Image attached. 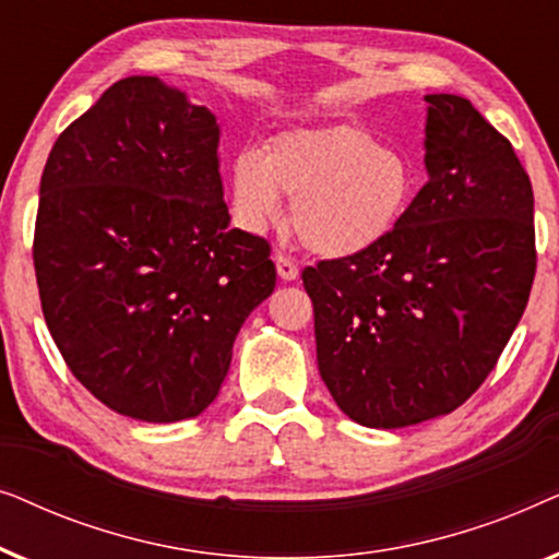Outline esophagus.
Segmentation results:
<instances>
[{
    "instance_id": "esophagus-1",
    "label": "esophagus",
    "mask_w": 559,
    "mask_h": 559,
    "mask_svg": "<svg viewBox=\"0 0 559 559\" xmlns=\"http://www.w3.org/2000/svg\"><path fill=\"white\" fill-rule=\"evenodd\" d=\"M274 264H277V274L282 280H297V274H300V270H297L295 259H289L287 254H277L274 257Z\"/></svg>"
}]
</instances>
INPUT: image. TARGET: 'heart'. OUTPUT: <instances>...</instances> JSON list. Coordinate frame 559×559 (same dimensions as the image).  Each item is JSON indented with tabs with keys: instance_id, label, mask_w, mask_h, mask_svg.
I'll use <instances>...</instances> for the list:
<instances>
[{
	"instance_id": "heart-1",
	"label": "heart",
	"mask_w": 559,
	"mask_h": 559,
	"mask_svg": "<svg viewBox=\"0 0 559 559\" xmlns=\"http://www.w3.org/2000/svg\"><path fill=\"white\" fill-rule=\"evenodd\" d=\"M228 188L247 231L277 226L285 195L297 239L320 257L346 259L394 234L415 198V173L369 129L338 124L280 134L266 152L239 150Z\"/></svg>"
}]
</instances>
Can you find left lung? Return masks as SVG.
Segmentation results:
<instances>
[{"label":"left lung","instance_id":"obj_1","mask_svg":"<svg viewBox=\"0 0 559 559\" xmlns=\"http://www.w3.org/2000/svg\"><path fill=\"white\" fill-rule=\"evenodd\" d=\"M425 102L427 182L402 224L302 270L320 377L350 419L381 430L448 415L484 384L537 272L532 182L511 142L468 98Z\"/></svg>","mask_w":559,"mask_h":559}]
</instances>
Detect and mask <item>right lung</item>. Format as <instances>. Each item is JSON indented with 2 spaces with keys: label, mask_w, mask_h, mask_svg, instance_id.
<instances>
[{
  "label": "right lung",
  "mask_w": 559,
  "mask_h": 559,
  "mask_svg": "<svg viewBox=\"0 0 559 559\" xmlns=\"http://www.w3.org/2000/svg\"><path fill=\"white\" fill-rule=\"evenodd\" d=\"M221 127L152 75H129L63 129L40 180L33 262L73 377L142 423L201 415L236 333L272 295L262 236L231 228Z\"/></svg>",
  "instance_id": "obj_1"
}]
</instances>
